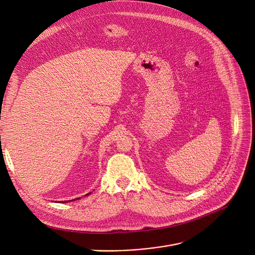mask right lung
<instances>
[{
	"instance_id": "add662e5",
	"label": "right lung",
	"mask_w": 255,
	"mask_h": 255,
	"mask_svg": "<svg viewBox=\"0 0 255 255\" xmlns=\"http://www.w3.org/2000/svg\"><path fill=\"white\" fill-rule=\"evenodd\" d=\"M90 193H91V192H89V193H87V194H85V196H86V195H89V194H90ZM77 199H80V197H78V198H75V199H72V200H77ZM72 200H68V201H72ZM68 201H67V200H66V201H64V202H68Z\"/></svg>"
}]
</instances>
